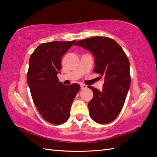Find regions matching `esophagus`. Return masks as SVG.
Wrapping results in <instances>:
<instances>
[{
    "label": "esophagus",
    "mask_w": 157,
    "mask_h": 157,
    "mask_svg": "<svg viewBox=\"0 0 157 157\" xmlns=\"http://www.w3.org/2000/svg\"><path fill=\"white\" fill-rule=\"evenodd\" d=\"M80 87H81V89H86L87 88V86H86V85L84 84H80Z\"/></svg>",
    "instance_id": "34e87169"
}]
</instances>
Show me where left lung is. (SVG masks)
<instances>
[{"instance_id":"obj_1","label":"left lung","mask_w":157,"mask_h":157,"mask_svg":"<svg viewBox=\"0 0 157 157\" xmlns=\"http://www.w3.org/2000/svg\"><path fill=\"white\" fill-rule=\"evenodd\" d=\"M75 46L92 53L95 57L94 71L105 79L102 91L89 86L94 92L88 104L91 118L98 123H109L120 113L130 88L128 58L120 45L108 37L88 38L78 41Z\"/></svg>"}]
</instances>
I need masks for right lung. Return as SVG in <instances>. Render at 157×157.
<instances>
[{
  "label": "right lung",
  "instance_id": "right-lung-1",
  "mask_svg": "<svg viewBox=\"0 0 157 157\" xmlns=\"http://www.w3.org/2000/svg\"><path fill=\"white\" fill-rule=\"evenodd\" d=\"M75 41L42 44L29 60L28 84L33 102L42 118L53 124L68 121L71 105L80 89L78 84L65 85L57 78L62 56Z\"/></svg>",
  "mask_w": 157,
  "mask_h": 157
}]
</instances>
